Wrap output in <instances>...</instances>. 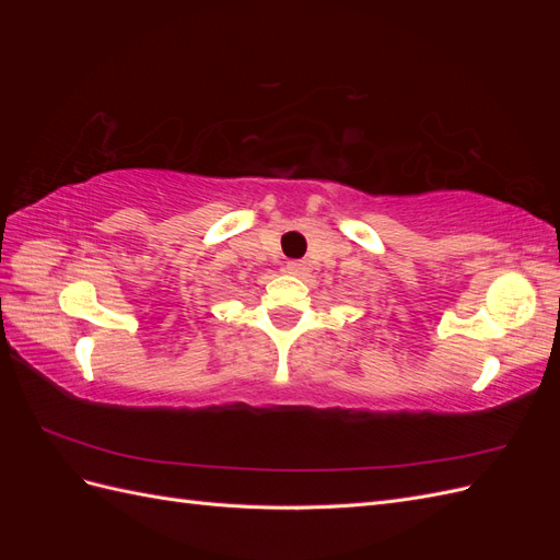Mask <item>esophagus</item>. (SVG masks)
<instances>
[{
    "mask_svg": "<svg viewBox=\"0 0 560 560\" xmlns=\"http://www.w3.org/2000/svg\"><path fill=\"white\" fill-rule=\"evenodd\" d=\"M311 270V264L308 261H287V273H292V276H306Z\"/></svg>",
    "mask_w": 560,
    "mask_h": 560,
    "instance_id": "obj_1",
    "label": "esophagus"
}]
</instances>
